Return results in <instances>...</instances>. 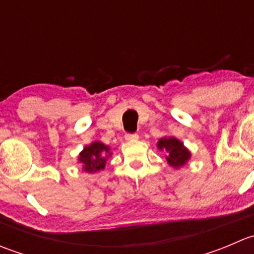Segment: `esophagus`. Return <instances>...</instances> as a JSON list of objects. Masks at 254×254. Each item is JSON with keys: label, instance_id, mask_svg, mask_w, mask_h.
<instances>
[{"label": "esophagus", "instance_id": "1", "mask_svg": "<svg viewBox=\"0 0 254 254\" xmlns=\"http://www.w3.org/2000/svg\"><path fill=\"white\" fill-rule=\"evenodd\" d=\"M137 137H139V135L136 134V132H127V134H125V139L127 140H136Z\"/></svg>", "mask_w": 254, "mask_h": 254}]
</instances>
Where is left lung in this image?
I'll return each instance as SVG.
<instances>
[{"instance_id":"8db88e82","label":"left lung","mask_w":254,"mask_h":254,"mask_svg":"<svg viewBox=\"0 0 254 254\" xmlns=\"http://www.w3.org/2000/svg\"><path fill=\"white\" fill-rule=\"evenodd\" d=\"M157 147L162 151H167L166 160L173 167H181L190 157L189 151L175 137H163L158 141Z\"/></svg>"}]
</instances>
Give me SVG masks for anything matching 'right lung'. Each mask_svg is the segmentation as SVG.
<instances>
[{"label": "right lung", "instance_id": "add662e5", "mask_svg": "<svg viewBox=\"0 0 254 254\" xmlns=\"http://www.w3.org/2000/svg\"><path fill=\"white\" fill-rule=\"evenodd\" d=\"M107 155H109V147L102 142H93L86 146L84 150L79 153V162L83 165L86 172L96 173L103 170L107 162Z\"/></svg>", "mask_w": 254, "mask_h": 254}]
</instances>
